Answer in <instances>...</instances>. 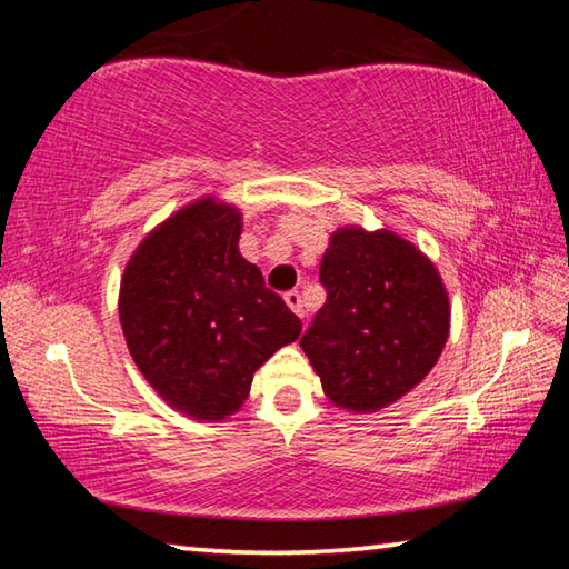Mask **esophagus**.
<instances>
[{
    "instance_id": "34e87169",
    "label": "esophagus",
    "mask_w": 569,
    "mask_h": 569,
    "mask_svg": "<svg viewBox=\"0 0 569 569\" xmlns=\"http://www.w3.org/2000/svg\"><path fill=\"white\" fill-rule=\"evenodd\" d=\"M283 301H286V306L291 308V311L298 316V319H303V303H301V293H298V291H288V293L283 296Z\"/></svg>"
}]
</instances>
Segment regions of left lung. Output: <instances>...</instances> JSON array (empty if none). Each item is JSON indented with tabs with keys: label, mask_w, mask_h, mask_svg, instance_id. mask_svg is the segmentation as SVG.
<instances>
[{
	"label": "left lung",
	"mask_w": 569,
	"mask_h": 569,
	"mask_svg": "<svg viewBox=\"0 0 569 569\" xmlns=\"http://www.w3.org/2000/svg\"><path fill=\"white\" fill-rule=\"evenodd\" d=\"M329 298L301 339L333 407L373 413L419 387L449 339L439 268L389 228L341 226L321 258Z\"/></svg>",
	"instance_id": "left-lung-1"
}]
</instances>
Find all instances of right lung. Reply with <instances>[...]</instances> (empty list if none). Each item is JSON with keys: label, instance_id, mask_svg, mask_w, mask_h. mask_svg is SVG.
<instances>
[{"label": "right lung", "instance_id": "obj_1", "mask_svg": "<svg viewBox=\"0 0 569 569\" xmlns=\"http://www.w3.org/2000/svg\"><path fill=\"white\" fill-rule=\"evenodd\" d=\"M243 213L203 196L162 220L124 266L118 311L134 366L196 421L243 407L253 373L301 336V321L238 250Z\"/></svg>", "mask_w": 569, "mask_h": 569}]
</instances>
